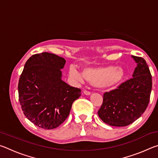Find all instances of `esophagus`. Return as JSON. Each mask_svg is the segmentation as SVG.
Segmentation results:
<instances>
[{
    "label": "esophagus",
    "instance_id": "obj_1",
    "mask_svg": "<svg viewBox=\"0 0 158 158\" xmlns=\"http://www.w3.org/2000/svg\"><path fill=\"white\" fill-rule=\"evenodd\" d=\"M84 93L85 95H90V94H91V93H90V92L88 91V90H84Z\"/></svg>",
    "mask_w": 158,
    "mask_h": 158
}]
</instances>
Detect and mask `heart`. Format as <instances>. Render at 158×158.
<instances>
[{
  "label": "heart",
  "instance_id": "obj_1",
  "mask_svg": "<svg viewBox=\"0 0 158 158\" xmlns=\"http://www.w3.org/2000/svg\"><path fill=\"white\" fill-rule=\"evenodd\" d=\"M125 71L121 67L89 66L82 68L81 73L72 67L69 69L71 79L82 82L85 79L98 89L111 90L121 84L125 78Z\"/></svg>",
  "mask_w": 158,
  "mask_h": 158
}]
</instances>
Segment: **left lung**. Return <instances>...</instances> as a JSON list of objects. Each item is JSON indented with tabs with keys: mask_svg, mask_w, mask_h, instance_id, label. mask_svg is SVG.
Wrapping results in <instances>:
<instances>
[{
	"mask_svg": "<svg viewBox=\"0 0 158 158\" xmlns=\"http://www.w3.org/2000/svg\"><path fill=\"white\" fill-rule=\"evenodd\" d=\"M137 63L132 78L118 89L106 92L98 112L104 123L111 126L123 127L139 118L148 106L152 89V77L143 58L132 56Z\"/></svg>",
	"mask_w": 158,
	"mask_h": 158,
	"instance_id": "8db88e82",
	"label": "left lung"
}]
</instances>
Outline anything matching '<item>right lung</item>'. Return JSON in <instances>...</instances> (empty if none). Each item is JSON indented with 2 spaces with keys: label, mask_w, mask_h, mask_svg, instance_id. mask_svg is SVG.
<instances>
[{
  "label": "right lung",
  "mask_w": 158,
  "mask_h": 158,
  "mask_svg": "<svg viewBox=\"0 0 158 158\" xmlns=\"http://www.w3.org/2000/svg\"><path fill=\"white\" fill-rule=\"evenodd\" d=\"M66 60L47 52L33 55L26 61L18 84L19 100L26 117L46 130L57 127L69 116L81 89L61 79Z\"/></svg>",
  "instance_id": "obj_1"
}]
</instances>
